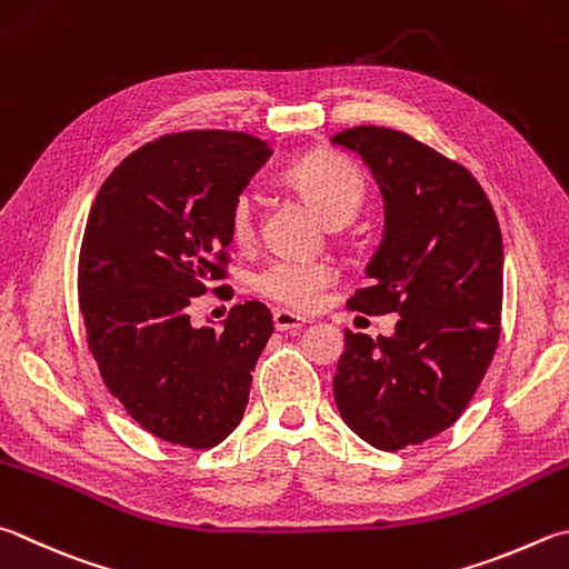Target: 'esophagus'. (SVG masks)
Masks as SVG:
<instances>
[{"mask_svg":"<svg viewBox=\"0 0 569 569\" xmlns=\"http://www.w3.org/2000/svg\"><path fill=\"white\" fill-rule=\"evenodd\" d=\"M273 326H276V330H296V328L306 326V318L278 308V311H273Z\"/></svg>","mask_w":569,"mask_h":569,"instance_id":"esophagus-1","label":"esophagus"}]
</instances>
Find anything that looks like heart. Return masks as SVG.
<instances>
[{
	"label": "heart",
	"instance_id": "obj_1",
	"mask_svg": "<svg viewBox=\"0 0 569 569\" xmlns=\"http://www.w3.org/2000/svg\"><path fill=\"white\" fill-rule=\"evenodd\" d=\"M286 179L301 191L328 223H348L366 199V179L348 159L336 153H311L298 159L286 171ZM229 229L236 243H249L256 233V203L249 191L233 199ZM336 281V271L323 261L303 258H271L258 268L253 288L293 311H311L320 303L326 288Z\"/></svg>",
	"mask_w": 569,
	"mask_h": 569
}]
</instances>
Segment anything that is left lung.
I'll return each instance as SVG.
<instances>
[{"label": "left lung", "mask_w": 569, "mask_h": 569, "mask_svg": "<svg viewBox=\"0 0 569 569\" xmlns=\"http://www.w3.org/2000/svg\"><path fill=\"white\" fill-rule=\"evenodd\" d=\"M330 141L368 163L386 201L370 286L348 308L400 316L390 338L346 330L336 406L358 438L402 450L450 428L488 373L502 313L500 223L468 169L408 133L353 127Z\"/></svg>", "instance_id": "obj_1"}]
</instances>
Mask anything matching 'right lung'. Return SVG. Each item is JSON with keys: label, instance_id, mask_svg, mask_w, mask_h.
Returning a JSON list of instances; mask_svg holds the SVG:
<instances>
[{"label": "right lung", "instance_id": "1", "mask_svg": "<svg viewBox=\"0 0 569 569\" xmlns=\"http://www.w3.org/2000/svg\"><path fill=\"white\" fill-rule=\"evenodd\" d=\"M268 157L243 131L167 133L129 153L89 211L77 276L89 350L123 410L171 446L231 436L273 333L258 301L233 306L221 330L189 318L193 298L226 278L233 199Z\"/></svg>", "mask_w": 569, "mask_h": 569}]
</instances>
